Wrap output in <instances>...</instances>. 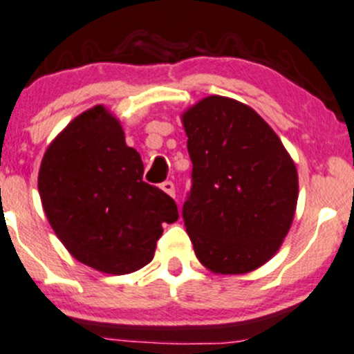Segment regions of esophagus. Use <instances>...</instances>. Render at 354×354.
<instances>
[{"label":"esophagus","mask_w":354,"mask_h":354,"mask_svg":"<svg viewBox=\"0 0 354 354\" xmlns=\"http://www.w3.org/2000/svg\"><path fill=\"white\" fill-rule=\"evenodd\" d=\"M160 187H162L163 192H167V194H169V196L176 197V185H174V182L165 180V182H163V184L160 185Z\"/></svg>","instance_id":"obj_1"}]
</instances>
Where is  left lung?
I'll return each mask as SVG.
<instances>
[{
    "instance_id": "8db88e82",
    "label": "left lung",
    "mask_w": 354,
    "mask_h": 354,
    "mask_svg": "<svg viewBox=\"0 0 354 354\" xmlns=\"http://www.w3.org/2000/svg\"><path fill=\"white\" fill-rule=\"evenodd\" d=\"M191 191L182 206L201 263L246 273L275 254L297 206V170L275 131L246 104L209 96L185 113Z\"/></svg>"
}]
</instances>
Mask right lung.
I'll return each instance as SVG.
<instances>
[{
    "instance_id": "right-lung-1",
    "label": "right lung",
    "mask_w": 354,
    "mask_h": 354,
    "mask_svg": "<svg viewBox=\"0 0 354 354\" xmlns=\"http://www.w3.org/2000/svg\"><path fill=\"white\" fill-rule=\"evenodd\" d=\"M39 192L72 257L113 275L150 263L162 224L178 219L176 201L143 180L140 153L102 106L75 118L48 147Z\"/></svg>"
}]
</instances>
